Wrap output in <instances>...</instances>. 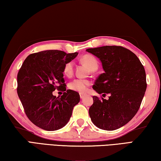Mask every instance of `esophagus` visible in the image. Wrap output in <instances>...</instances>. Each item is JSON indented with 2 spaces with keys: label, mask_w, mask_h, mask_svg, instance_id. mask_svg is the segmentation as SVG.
Wrapping results in <instances>:
<instances>
[{
  "label": "esophagus",
  "mask_w": 161,
  "mask_h": 161,
  "mask_svg": "<svg viewBox=\"0 0 161 161\" xmlns=\"http://www.w3.org/2000/svg\"><path fill=\"white\" fill-rule=\"evenodd\" d=\"M86 94H84V93H80V98L81 99H83V98L86 96Z\"/></svg>",
  "instance_id": "esophagus-1"
}]
</instances>
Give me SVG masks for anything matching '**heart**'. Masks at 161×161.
Returning a JSON list of instances; mask_svg holds the SVG:
<instances>
[{
    "label": "heart",
    "mask_w": 161,
    "mask_h": 161,
    "mask_svg": "<svg viewBox=\"0 0 161 161\" xmlns=\"http://www.w3.org/2000/svg\"><path fill=\"white\" fill-rule=\"evenodd\" d=\"M81 62L84 64H85L89 69L91 71L96 70L98 68V61L97 59L94 58V56L91 55V54H85L84 55L81 59ZM64 74L67 76V77H70L72 75L73 72H74V62L70 61L64 65V69H63ZM89 85V81L81 80V79H75V80H72L69 84V87L70 89L73 91L79 92H84L87 89V87Z\"/></svg>",
    "instance_id": "b5f03b06"
}]
</instances>
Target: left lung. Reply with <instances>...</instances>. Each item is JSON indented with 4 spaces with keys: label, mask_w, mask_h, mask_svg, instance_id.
<instances>
[{
    "label": "left lung",
    "mask_w": 161,
    "mask_h": 161,
    "mask_svg": "<svg viewBox=\"0 0 161 161\" xmlns=\"http://www.w3.org/2000/svg\"><path fill=\"white\" fill-rule=\"evenodd\" d=\"M86 52L100 59L104 73L92 86L98 94H109L108 99L93 97L89 109L91 120L101 129L114 130L133 119L146 90V72L139 59L121 46L89 48Z\"/></svg>",
    "instance_id": "1"
}]
</instances>
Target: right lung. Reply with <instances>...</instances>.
<instances>
[{"label": "right lung", "instance_id": "1", "mask_svg": "<svg viewBox=\"0 0 161 161\" xmlns=\"http://www.w3.org/2000/svg\"><path fill=\"white\" fill-rule=\"evenodd\" d=\"M78 53L60 50H45L30 54L18 73L17 92L25 114L32 123L46 130H56L66 125L76 104L78 92L67 89L63 69ZM66 91L61 97L52 92Z\"/></svg>", "mask_w": 161, "mask_h": 161}]
</instances>
